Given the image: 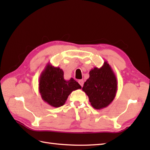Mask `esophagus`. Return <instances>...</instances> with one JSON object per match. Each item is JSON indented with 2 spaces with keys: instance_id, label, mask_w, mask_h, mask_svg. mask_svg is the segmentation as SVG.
<instances>
[{
  "instance_id": "1",
  "label": "esophagus",
  "mask_w": 150,
  "mask_h": 150,
  "mask_svg": "<svg viewBox=\"0 0 150 150\" xmlns=\"http://www.w3.org/2000/svg\"><path fill=\"white\" fill-rule=\"evenodd\" d=\"M79 83L82 87V86H83V85H84V81L83 80H79Z\"/></svg>"
}]
</instances>
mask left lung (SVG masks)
Listing matches in <instances>:
<instances>
[{
  "label": "left lung",
  "mask_w": 150,
  "mask_h": 150,
  "mask_svg": "<svg viewBox=\"0 0 150 150\" xmlns=\"http://www.w3.org/2000/svg\"><path fill=\"white\" fill-rule=\"evenodd\" d=\"M82 90L95 109H103L112 103L117 91V80L107 61L100 68L94 67L90 70V77L84 82Z\"/></svg>",
  "instance_id": "1"
}]
</instances>
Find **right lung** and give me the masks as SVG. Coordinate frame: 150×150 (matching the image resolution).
Wrapping results in <instances>:
<instances>
[{
  "mask_svg": "<svg viewBox=\"0 0 150 150\" xmlns=\"http://www.w3.org/2000/svg\"><path fill=\"white\" fill-rule=\"evenodd\" d=\"M81 88L73 78L65 80L63 70L50 63L46 65L39 77V91L42 99L54 108L63 106L69 95Z\"/></svg>",
  "mask_w": 150,
  "mask_h": 150,
  "instance_id": "1",
  "label": "right lung"
}]
</instances>
